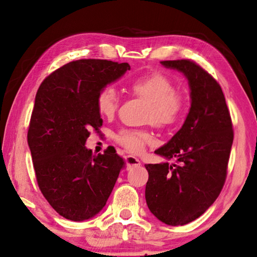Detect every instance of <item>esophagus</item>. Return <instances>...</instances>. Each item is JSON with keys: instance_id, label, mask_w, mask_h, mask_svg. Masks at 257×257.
<instances>
[{"instance_id": "34e87169", "label": "esophagus", "mask_w": 257, "mask_h": 257, "mask_svg": "<svg viewBox=\"0 0 257 257\" xmlns=\"http://www.w3.org/2000/svg\"><path fill=\"white\" fill-rule=\"evenodd\" d=\"M125 163L129 168H134V167H139L141 165V162L139 161V159H137L136 157L133 156H127L125 157Z\"/></svg>"}]
</instances>
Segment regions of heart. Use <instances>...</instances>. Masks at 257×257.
Instances as JSON below:
<instances>
[{
    "instance_id": "1",
    "label": "heart",
    "mask_w": 257,
    "mask_h": 257,
    "mask_svg": "<svg viewBox=\"0 0 257 257\" xmlns=\"http://www.w3.org/2000/svg\"><path fill=\"white\" fill-rule=\"evenodd\" d=\"M130 90L149 103L147 118L157 127L170 128L182 117L185 99L166 75L154 73L136 78L130 84ZM96 103L101 117L111 118L118 110L120 98L113 87L106 86L98 92ZM116 141L125 150L139 154L151 143L152 137L145 130L123 129L116 135Z\"/></svg>"
}]
</instances>
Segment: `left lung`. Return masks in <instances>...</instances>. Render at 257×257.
<instances>
[{"mask_svg": "<svg viewBox=\"0 0 257 257\" xmlns=\"http://www.w3.org/2000/svg\"><path fill=\"white\" fill-rule=\"evenodd\" d=\"M188 79L191 107L181 129L155 154L177 163L146 165V201L168 225H184L214 203L224 185L233 144V127L219 83L189 59L163 61Z\"/></svg>", "mask_w": 257, "mask_h": 257, "instance_id": "obj_1", "label": "left lung"}]
</instances>
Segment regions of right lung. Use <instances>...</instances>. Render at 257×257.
<instances>
[{
  "mask_svg": "<svg viewBox=\"0 0 257 257\" xmlns=\"http://www.w3.org/2000/svg\"><path fill=\"white\" fill-rule=\"evenodd\" d=\"M127 70L128 63L79 59L53 72L37 90L27 141L41 192L65 219L98 214L124 167L116 151L94 156L85 144L89 129L102 125L98 92Z\"/></svg>",
  "mask_w": 257,
  "mask_h": 257,
  "instance_id": "add662e5",
  "label": "right lung"
}]
</instances>
